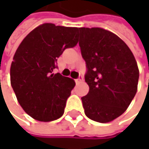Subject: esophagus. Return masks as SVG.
I'll list each match as a JSON object with an SVG mask.
<instances>
[{"mask_svg":"<svg viewBox=\"0 0 149 149\" xmlns=\"http://www.w3.org/2000/svg\"><path fill=\"white\" fill-rule=\"evenodd\" d=\"M83 80H84L83 76H79V77H78L77 79H76V82H77V83H78V82H82Z\"/></svg>","mask_w":149,"mask_h":149,"instance_id":"obj_1","label":"esophagus"}]
</instances>
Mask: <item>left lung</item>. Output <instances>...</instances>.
Segmentation results:
<instances>
[{"label":"left lung","mask_w":149,"mask_h":149,"mask_svg":"<svg viewBox=\"0 0 149 149\" xmlns=\"http://www.w3.org/2000/svg\"><path fill=\"white\" fill-rule=\"evenodd\" d=\"M79 46L90 88L81 98L84 113L95 122L109 123L125 112L136 94V60L122 39L101 27L79 28Z\"/></svg>","instance_id":"left-lung-1"}]
</instances>
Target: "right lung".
Here are the masks:
<instances>
[{
    "label": "right lung",
    "instance_id": "obj_1",
    "mask_svg": "<svg viewBox=\"0 0 149 149\" xmlns=\"http://www.w3.org/2000/svg\"><path fill=\"white\" fill-rule=\"evenodd\" d=\"M77 27L44 23L31 31L17 48L10 82L24 111L40 122L61 117L75 81L53 73L65 49L77 44Z\"/></svg>",
    "mask_w": 149,
    "mask_h": 149
}]
</instances>
